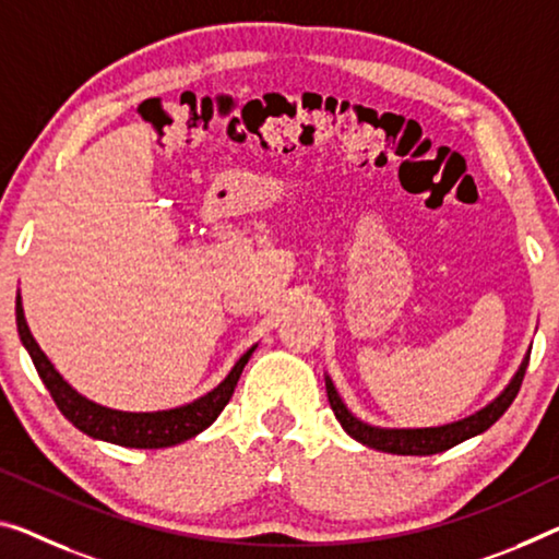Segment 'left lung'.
Instances as JSON below:
<instances>
[{
	"label": "left lung",
	"instance_id": "obj_1",
	"mask_svg": "<svg viewBox=\"0 0 559 559\" xmlns=\"http://www.w3.org/2000/svg\"><path fill=\"white\" fill-rule=\"evenodd\" d=\"M527 362H530V352L520 362L518 372H514L508 388L497 394L489 405L477 409L475 415L462 417V419H457V423L440 425V427H374V425H367L347 409V405L342 402L340 392H337V388H334L330 374H324V384H328V397H330V407L334 412V417L340 419L342 429H345L352 440L362 442L365 448H372L380 452L417 454V457H425V454L444 452V450L454 448V444L469 440V437L487 432V429L492 427L497 419L504 415V412H508L512 400L518 397Z\"/></svg>",
	"mask_w": 559,
	"mask_h": 559
}]
</instances>
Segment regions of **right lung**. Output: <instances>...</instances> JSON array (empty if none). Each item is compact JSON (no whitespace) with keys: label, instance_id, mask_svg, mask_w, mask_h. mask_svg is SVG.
<instances>
[{"label":"right lung","instance_id":"add662e5","mask_svg":"<svg viewBox=\"0 0 559 559\" xmlns=\"http://www.w3.org/2000/svg\"><path fill=\"white\" fill-rule=\"evenodd\" d=\"M16 330H20L22 345L29 352L32 362L37 367L51 400L57 402L59 412H62L80 432L94 437V440L134 450L175 448V444L192 440V437L200 435L202 429H207L214 419L219 417V412L225 409L231 392L237 388L239 374H242L245 365L250 362L252 352L257 349V345H252L237 359L235 367L229 369V374L217 384V388L202 394V397L187 402V405L157 412H124L87 400L57 372L55 365L49 362V357L37 345V340L32 337L29 324L24 320V307L20 295H16Z\"/></svg>","mask_w":559,"mask_h":559}]
</instances>
